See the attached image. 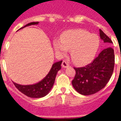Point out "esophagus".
I'll return each instance as SVG.
<instances>
[{
  "label": "esophagus",
  "instance_id": "1",
  "mask_svg": "<svg viewBox=\"0 0 121 121\" xmlns=\"http://www.w3.org/2000/svg\"><path fill=\"white\" fill-rule=\"evenodd\" d=\"M62 67H64V68H67V67H69V64H68V63L67 62V61L64 60V61L62 62Z\"/></svg>",
  "mask_w": 121,
  "mask_h": 121
}]
</instances>
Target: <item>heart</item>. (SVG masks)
Returning <instances> with one entry per match:
<instances>
[{
	"instance_id": "1",
	"label": "heart",
	"mask_w": 121,
	"mask_h": 121,
	"mask_svg": "<svg viewBox=\"0 0 121 121\" xmlns=\"http://www.w3.org/2000/svg\"><path fill=\"white\" fill-rule=\"evenodd\" d=\"M99 37L90 35L82 29L70 30L65 32L60 39L54 42L56 51L65 54L70 50L71 58L77 65H84L91 61L99 47Z\"/></svg>"
}]
</instances>
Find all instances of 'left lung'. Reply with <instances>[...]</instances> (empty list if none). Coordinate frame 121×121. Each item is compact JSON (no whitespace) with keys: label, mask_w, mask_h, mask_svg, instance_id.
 Instances as JSON below:
<instances>
[{"label":"left lung","mask_w":121,"mask_h":121,"mask_svg":"<svg viewBox=\"0 0 121 121\" xmlns=\"http://www.w3.org/2000/svg\"><path fill=\"white\" fill-rule=\"evenodd\" d=\"M99 35L104 43H113L100 29ZM114 66V50L111 47L104 49L90 64L83 67L74 68L76 71L72 81L74 88L85 96L96 93L107 85L112 76Z\"/></svg>","instance_id":"obj_1"}]
</instances>
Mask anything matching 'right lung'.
<instances>
[{"instance_id": "right-lung-1", "label": "right lung", "mask_w": 121, "mask_h": 121, "mask_svg": "<svg viewBox=\"0 0 121 121\" xmlns=\"http://www.w3.org/2000/svg\"><path fill=\"white\" fill-rule=\"evenodd\" d=\"M38 23L39 22H31L28 23L23 28L33 25H37ZM62 62V60H60L53 64L47 75L38 83L33 85H23L16 84L13 82L14 85L21 92L30 98H40L45 96L46 95L48 94L54 85L56 74L59 70L61 68Z\"/></svg>"}]
</instances>
